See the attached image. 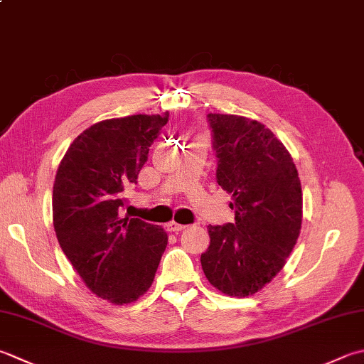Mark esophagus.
<instances>
[{
	"label": "esophagus",
	"instance_id": "obj_1",
	"mask_svg": "<svg viewBox=\"0 0 364 364\" xmlns=\"http://www.w3.org/2000/svg\"><path fill=\"white\" fill-rule=\"evenodd\" d=\"M186 227H188V225L178 224V223H175V220H172V223L167 224V229H168V232H175V233H178V232L184 230V229H186Z\"/></svg>",
	"mask_w": 364,
	"mask_h": 364
}]
</instances>
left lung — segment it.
Segmentation results:
<instances>
[{"label":"left lung","instance_id":"obj_1","mask_svg":"<svg viewBox=\"0 0 364 364\" xmlns=\"http://www.w3.org/2000/svg\"><path fill=\"white\" fill-rule=\"evenodd\" d=\"M218 154V184L232 196L235 223L210 225L200 262L213 287L245 298L286 265L300 237L303 192L282 141L259 121L208 113Z\"/></svg>","mask_w":364,"mask_h":364}]
</instances>
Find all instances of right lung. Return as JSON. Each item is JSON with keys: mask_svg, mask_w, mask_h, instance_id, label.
I'll use <instances>...</instances> for the list:
<instances>
[{"mask_svg": "<svg viewBox=\"0 0 364 364\" xmlns=\"http://www.w3.org/2000/svg\"><path fill=\"white\" fill-rule=\"evenodd\" d=\"M167 121L168 112L99 121L69 145L56 170V238L85 286L113 304L148 291L166 251L162 227L118 211Z\"/></svg>", "mask_w": 364, "mask_h": 364, "instance_id": "right-lung-1", "label": "right lung"}]
</instances>
